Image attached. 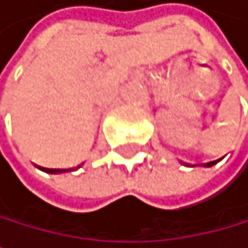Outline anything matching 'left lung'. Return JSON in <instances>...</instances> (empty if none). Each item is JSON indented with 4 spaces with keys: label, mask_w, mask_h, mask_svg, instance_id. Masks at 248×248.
<instances>
[{
    "label": "left lung",
    "mask_w": 248,
    "mask_h": 248,
    "mask_svg": "<svg viewBox=\"0 0 248 248\" xmlns=\"http://www.w3.org/2000/svg\"><path fill=\"white\" fill-rule=\"evenodd\" d=\"M217 161H220V160H216V161H210V163H206V165H203V166H206V168H210V166H213V165H216Z\"/></svg>",
    "instance_id": "8db88e82"
}]
</instances>
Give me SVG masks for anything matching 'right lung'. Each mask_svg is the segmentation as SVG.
<instances>
[{"mask_svg": "<svg viewBox=\"0 0 248 248\" xmlns=\"http://www.w3.org/2000/svg\"><path fill=\"white\" fill-rule=\"evenodd\" d=\"M82 165H79L76 169H79ZM42 170H45V172H48V174H60V172H68V170H74V168H71V169H46V168H42Z\"/></svg>", "mask_w": 248, "mask_h": 248, "instance_id": "add662e5", "label": "right lung"}]
</instances>
